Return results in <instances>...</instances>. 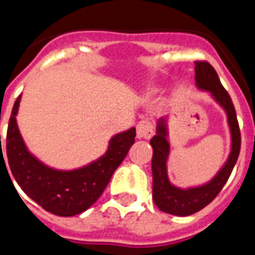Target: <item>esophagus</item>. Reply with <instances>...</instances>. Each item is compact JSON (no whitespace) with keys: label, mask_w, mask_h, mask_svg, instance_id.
Masks as SVG:
<instances>
[{"label":"esophagus","mask_w":255,"mask_h":255,"mask_svg":"<svg viewBox=\"0 0 255 255\" xmlns=\"http://www.w3.org/2000/svg\"><path fill=\"white\" fill-rule=\"evenodd\" d=\"M153 135V126L149 120H141L136 127L137 139H149Z\"/></svg>","instance_id":"34e87169"}]
</instances>
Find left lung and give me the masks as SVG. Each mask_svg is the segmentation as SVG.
<instances>
[{
	"label": "left lung",
	"instance_id": "8db88e82",
	"mask_svg": "<svg viewBox=\"0 0 255 255\" xmlns=\"http://www.w3.org/2000/svg\"><path fill=\"white\" fill-rule=\"evenodd\" d=\"M196 86L201 91H208L216 102L226 112L228 124L230 129V153L225 164L217 172L210 181L204 185L192 186V188H178L173 185L168 178L167 163L169 156V141H168V122L167 118L157 120L156 135L151 139L153 148L152 156V198L156 206L161 212L173 214V216H190L196 213L208 204L213 201L220 193L222 186L225 185L229 178L234 165L237 163L240 149H241V133L238 127L237 115L234 110L233 102L229 94L220 82L216 70L208 62H196Z\"/></svg>",
	"mask_w": 255,
	"mask_h": 255
}]
</instances>
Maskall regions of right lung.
I'll return each mask as SVG.
<instances>
[{
  "instance_id": "add662e5",
  "label": "right lung",
  "mask_w": 255,
  "mask_h": 255,
  "mask_svg": "<svg viewBox=\"0 0 255 255\" xmlns=\"http://www.w3.org/2000/svg\"><path fill=\"white\" fill-rule=\"evenodd\" d=\"M19 102L21 95L11 110L6 135V155L15 181L31 200L50 213L71 217L87 210L103 193L115 169L135 143V127L112 136L106 153L85 167L54 169L39 161L26 147L15 119ZM0 156L3 159L2 151Z\"/></svg>"
}]
</instances>
